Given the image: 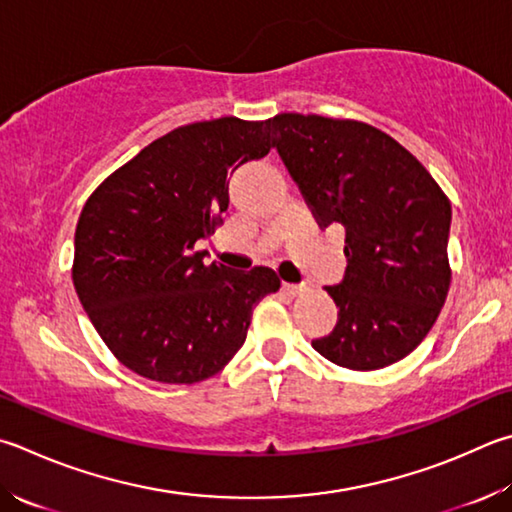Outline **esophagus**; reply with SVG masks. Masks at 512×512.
<instances>
[{
    "instance_id": "34e87169",
    "label": "esophagus",
    "mask_w": 512,
    "mask_h": 512,
    "mask_svg": "<svg viewBox=\"0 0 512 512\" xmlns=\"http://www.w3.org/2000/svg\"><path fill=\"white\" fill-rule=\"evenodd\" d=\"M282 288H284V293L291 295V297L302 295V293L309 291V286H306V284H284Z\"/></svg>"
}]
</instances>
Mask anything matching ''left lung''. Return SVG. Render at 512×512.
<instances>
[{
  "label": "left lung",
  "instance_id": "left-lung-1",
  "mask_svg": "<svg viewBox=\"0 0 512 512\" xmlns=\"http://www.w3.org/2000/svg\"><path fill=\"white\" fill-rule=\"evenodd\" d=\"M275 147L322 228H345V280L313 349L353 371L403 360L430 333L450 288V199L392 136L360 120L271 118Z\"/></svg>",
  "mask_w": 512,
  "mask_h": 512
}]
</instances>
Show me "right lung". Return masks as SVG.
<instances>
[{
  "mask_svg": "<svg viewBox=\"0 0 512 512\" xmlns=\"http://www.w3.org/2000/svg\"><path fill=\"white\" fill-rule=\"evenodd\" d=\"M271 120H203L156 138L87 199L73 286L98 336L134 374L167 385L215 376L241 349L266 266L230 271L194 250L228 210V174L271 152Z\"/></svg>",
  "mask_w": 512,
  "mask_h": 512,
  "instance_id": "right-lung-1",
  "label": "right lung"
}]
</instances>
